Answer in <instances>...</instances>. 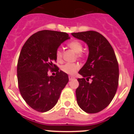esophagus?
<instances>
[{"instance_id": "obj_1", "label": "esophagus", "mask_w": 134, "mask_h": 134, "mask_svg": "<svg viewBox=\"0 0 134 134\" xmlns=\"http://www.w3.org/2000/svg\"><path fill=\"white\" fill-rule=\"evenodd\" d=\"M68 78H69L70 80H72L75 79V78H74V76H68Z\"/></svg>"}]
</instances>
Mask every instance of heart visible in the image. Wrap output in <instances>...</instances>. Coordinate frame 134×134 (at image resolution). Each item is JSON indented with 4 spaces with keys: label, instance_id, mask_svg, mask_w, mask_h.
Masks as SVG:
<instances>
[{
    "label": "heart",
    "instance_id": "1",
    "mask_svg": "<svg viewBox=\"0 0 134 134\" xmlns=\"http://www.w3.org/2000/svg\"><path fill=\"white\" fill-rule=\"evenodd\" d=\"M68 46L70 48L74 50L75 52L77 53V57L79 58H82L85 56V54L82 51L83 45L80 41L76 40L70 41L68 43ZM62 51L61 49H58L55 52V58L58 61H60L62 59ZM80 68V65L76 63H66L62 66V70L64 72L68 74H74L77 72L78 70Z\"/></svg>",
    "mask_w": 134,
    "mask_h": 134
}]
</instances>
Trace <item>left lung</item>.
Instances as JSON below:
<instances>
[{"label": "left lung", "instance_id": "8db88e82", "mask_svg": "<svg viewBox=\"0 0 134 134\" xmlns=\"http://www.w3.org/2000/svg\"><path fill=\"white\" fill-rule=\"evenodd\" d=\"M89 49L87 61L79 72L76 90L79 107L88 113L100 112L113 100L119 84V65L112 46L103 35L94 31L72 33ZM92 81L88 82L89 79Z\"/></svg>", "mask_w": 134, "mask_h": 134}]
</instances>
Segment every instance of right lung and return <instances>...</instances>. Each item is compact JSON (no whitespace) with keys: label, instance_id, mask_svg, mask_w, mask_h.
Wrapping results in <instances>:
<instances>
[{"label":"right lung","instance_id":"add662e5","mask_svg":"<svg viewBox=\"0 0 134 134\" xmlns=\"http://www.w3.org/2000/svg\"><path fill=\"white\" fill-rule=\"evenodd\" d=\"M70 38L68 34L43 30L33 34L21 49L17 63V80L20 93L34 110L46 112L55 105L68 76L54 64L55 52L62 42ZM55 69L56 76L47 72Z\"/></svg>","mask_w":134,"mask_h":134}]
</instances>
